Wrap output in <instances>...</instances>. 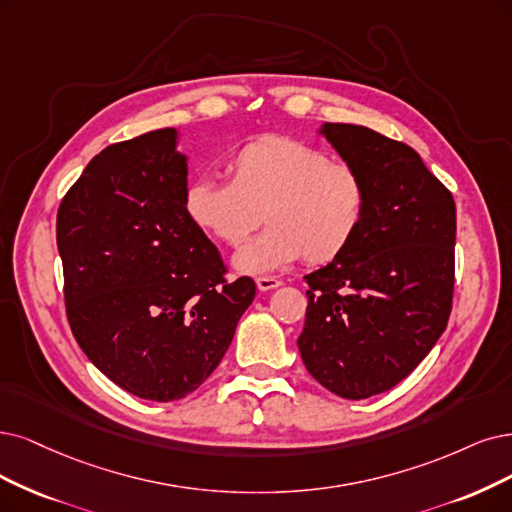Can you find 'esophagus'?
Instances as JSON below:
<instances>
[{"instance_id": "obj_1", "label": "esophagus", "mask_w": 512, "mask_h": 512, "mask_svg": "<svg viewBox=\"0 0 512 512\" xmlns=\"http://www.w3.org/2000/svg\"><path fill=\"white\" fill-rule=\"evenodd\" d=\"M282 285V280L276 278V276H259L257 278V289L259 291H272V289H278Z\"/></svg>"}]
</instances>
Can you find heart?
<instances>
[{"label":"heart","instance_id":"obj_1","mask_svg":"<svg viewBox=\"0 0 512 512\" xmlns=\"http://www.w3.org/2000/svg\"><path fill=\"white\" fill-rule=\"evenodd\" d=\"M227 177L189 183L183 204L200 232L230 249L246 244L263 215L268 230L234 257L242 274H268L301 257L329 263L365 221L363 175L304 141L263 135L244 143L227 160Z\"/></svg>","mask_w":512,"mask_h":512}]
</instances>
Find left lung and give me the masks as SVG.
Returning <instances> with one entry per match:
<instances>
[{
	"mask_svg": "<svg viewBox=\"0 0 512 512\" xmlns=\"http://www.w3.org/2000/svg\"><path fill=\"white\" fill-rule=\"evenodd\" d=\"M318 135L363 175L367 213L348 249L306 276L297 346L320 386L358 401L405 380L447 327L456 202L405 143L356 124Z\"/></svg>",
	"mask_w": 512,
	"mask_h": 512,
	"instance_id": "8db88e82",
	"label": "left lung"
}]
</instances>
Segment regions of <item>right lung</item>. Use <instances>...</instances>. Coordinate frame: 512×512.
Returning a JSON list of instances; mask_svg holds the SVG:
<instances>
[{
    "instance_id": "obj_1",
    "label": "right lung",
    "mask_w": 512,
    "mask_h": 512,
    "mask_svg": "<svg viewBox=\"0 0 512 512\" xmlns=\"http://www.w3.org/2000/svg\"><path fill=\"white\" fill-rule=\"evenodd\" d=\"M177 128L105 147L59 206L56 244L75 342L113 384L168 403L221 363L255 282L223 278L217 246L185 213Z\"/></svg>"
}]
</instances>
